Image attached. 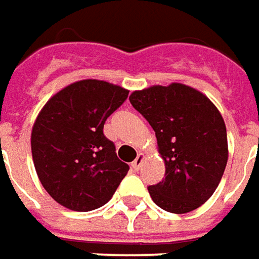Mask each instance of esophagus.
Instances as JSON below:
<instances>
[{"label":"esophagus","instance_id":"1","mask_svg":"<svg viewBox=\"0 0 259 259\" xmlns=\"http://www.w3.org/2000/svg\"><path fill=\"white\" fill-rule=\"evenodd\" d=\"M143 159H144L143 154H142V153H139V154H137V157L135 159V161L132 163V167H133L135 170H139V168L142 167V164H143Z\"/></svg>","mask_w":259,"mask_h":259}]
</instances>
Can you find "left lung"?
<instances>
[{
	"mask_svg": "<svg viewBox=\"0 0 259 259\" xmlns=\"http://www.w3.org/2000/svg\"><path fill=\"white\" fill-rule=\"evenodd\" d=\"M130 103L156 132L166 177L149 193L160 208L184 214L215 191L228 160L226 123L218 109L194 88L171 83L130 95Z\"/></svg>",
	"mask_w": 259,
	"mask_h": 259,
	"instance_id": "1",
	"label": "left lung"
}]
</instances>
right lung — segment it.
<instances>
[{"mask_svg": "<svg viewBox=\"0 0 259 259\" xmlns=\"http://www.w3.org/2000/svg\"><path fill=\"white\" fill-rule=\"evenodd\" d=\"M129 91L85 79L63 88L42 107L31 135L33 166L44 189L73 211H92L112 198L129 166L103 135L109 116Z\"/></svg>", "mask_w": 259, "mask_h": 259, "instance_id": "right-lung-1", "label": "right lung"}]
</instances>
